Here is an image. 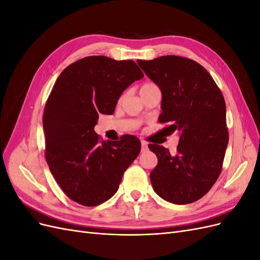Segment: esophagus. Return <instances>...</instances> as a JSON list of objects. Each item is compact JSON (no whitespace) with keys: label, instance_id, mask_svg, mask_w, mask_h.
<instances>
[{"label":"esophagus","instance_id":"esophagus-1","mask_svg":"<svg viewBox=\"0 0 260 260\" xmlns=\"http://www.w3.org/2000/svg\"><path fill=\"white\" fill-rule=\"evenodd\" d=\"M141 145H142V148H141V149H142V152H146L147 151V142H146V141H144V140L141 141Z\"/></svg>","mask_w":260,"mask_h":260}]
</instances>
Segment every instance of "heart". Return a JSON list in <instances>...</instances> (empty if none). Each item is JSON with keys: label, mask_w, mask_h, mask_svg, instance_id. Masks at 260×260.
I'll use <instances>...</instances> for the list:
<instances>
[{"label": "heart", "mask_w": 260, "mask_h": 260, "mask_svg": "<svg viewBox=\"0 0 260 260\" xmlns=\"http://www.w3.org/2000/svg\"><path fill=\"white\" fill-rule=\"evenodd\" d=\"M154 88H156V85H155L154 83H152V82H146V83H144L142 86H141L140 92L146 91V90H151V89H154Z\"/></svg>", "instance_id": "obj_1"}]
</instances>
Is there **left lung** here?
<instances>
[{
    "label": "left lung",
    "instance_id": "8db88e82",
    "mask_svg": "<svg viewBox=\"0 0 260 260\" xmlns=\"http://www.w3.org/2000/svg\"><path fill=\"white\" fill-rule=\"evenodd\" d=\"M138 64L161 91L159 122L180 133L174 154L148 144L158 159L149 175L153 188L172 204L193 203L210 190L222 170L229 142L223 95L207 70L190 58L167 55Z\"/></svg>",
    "mask_w": 260,
    "mask_h": 260
}]
</instances>
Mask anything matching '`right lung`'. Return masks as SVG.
<instances>
[{"label":"right lung","mask_w":260,"mask_h":260,"mask_svg":"<svg viewBox=\"0 0 260 260\" xmlns=\"http://www.w3.org/2000/svg\"><path fill=\"white\" fill-rule=\"evenodd\" d=\"M144 77L133 60L88 56L62 70L43 113L45 159L70 200L98 206L117 192L141 151L135 136L102 141L99 115H112L122 92Z\"/></svg>","instance_id":"obj_1"}]
</instances>
